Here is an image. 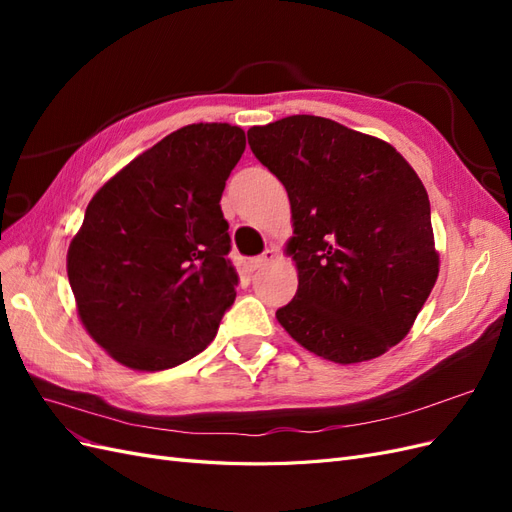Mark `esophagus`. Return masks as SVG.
Returning <instances> with one entry per match:
<instances>
[{"label":"esophagus","mask_w":512,"mask_h":512,"mask_svg":"<svg viewBox=\"0 0 512 512\" xmlns=\"http://www.w3.org/2000/svg\"><path fill=\"white\" fill-rule=\"evenodd\" d=\"M275 258H277V250H275V247H269V250H267L265 254L252 260V267H254V269H265V267L271 265V262H273Z\"/></svg>","instance_id":"1"}]
</instances>
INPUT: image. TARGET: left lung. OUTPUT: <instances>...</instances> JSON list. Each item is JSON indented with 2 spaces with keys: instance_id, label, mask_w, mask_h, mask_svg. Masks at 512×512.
I'll return each instance as SVG.
<instances>
[{
  "instance_id": "obj_1",
  "label": "left lung",
  "mask_w": 512,
  "mask_h": 512,
  "mask_svg": "<svg viewBox=\"0 0 512 512\" xmlns=\"http://www.w3.org/2000/svg\"><path fill=\"white\" fill-rule=\"evenodd\" d=\"M254 156L284 183L299 275L275 312L320 359L354 365L404 339L438 280L423 181L382 138L292 115L247 130Z\"/></svg>"
}]
</instances>
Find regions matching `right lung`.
<instances>
[{
	"label": "right lung",
	"instance_id": "obj_1",
	"mask_svg": "<svg viewBox=\"0 0 512 512\" xmlns=\"http://www.w3.org/2000/svg\"><path fill=\"white\" fill-rule=\"evenodd\" d=\"M243 151L239 126L192 123L89 200L66 269L85 331L117 363L160 371L213 342L237 297L220 198Z\"/></svg>",
	"mask_w": 512,
	"mask_h": 512
}]
</instances>
